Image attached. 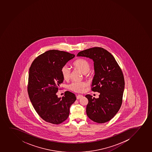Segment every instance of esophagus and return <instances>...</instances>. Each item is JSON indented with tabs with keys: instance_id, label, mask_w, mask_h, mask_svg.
<instances>
[{
	"instance_id": "esophagus-1",
	"label": "esophagus",
	"mask_w": 152,
	"mask_h": 152,
	"mask_svg": "<svg viewBox=\"0 0 152 152\" xmlns=\"http://www.w3.org/2000/svg\"><path fill=\"white\" fill-rule=\"evenodd\" d=\"M82 97H83V95H78L76 96V98H77V99H79L80 98H82Z\"/></svg>"
}]
</instances>
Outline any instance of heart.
<instances>
[{
    "mask_svg": "<svg viewBox=\"0 0 152 152\" xmlns=\"http://www.w3.org/2000/svg\"><path fill=\"white\" fill-rule=\"evenodd\" d=\"M74 67L76 69L79 71L83 74H86L90 70V64L87 61L82 59H78L74 63ZM70 69L67 66H64L61 69L62 77L64 80H68L70 76ZM86 86V84L84 82H73L69 86V89L72 91L81 93L83 91L84 88Z\"/></svg>",
    "mask_w": 152,
    "mask_h": 152,
    "instance_id": "b5f03b06",
    "label": "heart"
}]
</instances>
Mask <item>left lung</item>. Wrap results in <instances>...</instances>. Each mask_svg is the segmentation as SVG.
<instances>
[{
    "label": "left lung",
    "mask_w": 152,
    "mask_h": 152,
    "mask_svg": "<svg viewBox=\"0 0 152 152\" xmlns=\"http://www.w3.org/2000/svg\"><path fill=\"white\" fill-rule=\"evenodd\" d=\"M77 56L93 60L95 75L92 90L100 93L98 98L89 94L85 96L88 100L87 115L96 123L107 122L115 115L122 104L125 84L123 72L114 57L102 48L86 49Z\"/></svg>",
    "instance_id": "left-lung-1"
}]
</instances>
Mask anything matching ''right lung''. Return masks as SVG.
Returning a JSON list of instances; mask_svg holds the SVG:
<instances>
[{
    "mask_svg": "<svg viewBox=\"0 0 152 152\" xmlns=\"http://www.w3.org/2000/svg\"><path fill=\"white\" fill-rule=\"evenodd\" d=\"M75 55L51 50L34 59L29 69L28 91L36 112L43 120L58 124L68 118L71 105L76 97L70 91L58 97L57 92L63 82L61 69Z\"/></svg>",
    "mask_w": 152,
    "mask_h": 152,
    "instance_id": "obj_1",
    "label": "right lung"
}]
</instances>
